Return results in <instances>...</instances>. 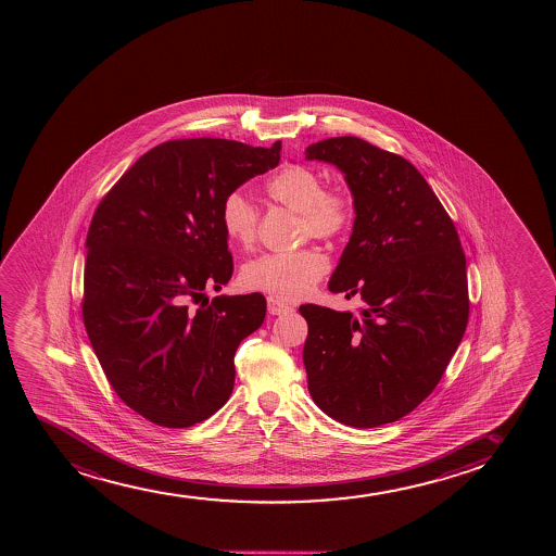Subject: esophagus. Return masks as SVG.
Wrapping results in <instances>:
<instances>
[{
  "instance_id": "1",
  "label": "esophagus",
  "mask_w": 556,
  "mask_h": 556,
  "mask_svg": "<svg viewBox=\"0 0 556 556\" xmlns=\"http://www.w3.org/2000/svg\"><path fill=\"white\" fill-rule=\"evenodd\" d=\"M267 307L270 315H283V313L293 312V307L283 304V302L278 301V299H273V296H268Z\"/></svg>"
}]
</instances>
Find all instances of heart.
Returning <instances> with one entry per match:
<instances>
[{"label":"heart","mask_w":556,"mask_h":556,"mask_svg":"<svg viewBox=\"0 0 556 556\" xmlns=\"http://www.w3.org/2000/svg\"><path fill=\"white\" fill-rule=\"evenodd\" d=\"M270 199L301 213L304 236L332 239L349 230L352 200L341 191H325L319 174L307 166H286L267 184ZM220 224L231 244L250 249L257 237V211L241 192H231L220 205ZM328 260L317 250L293 254H265L247 263L244 288L262 291L280 301H301L326 275Z\"/></svg>","instance_id":"heart-1"}]
</instances>
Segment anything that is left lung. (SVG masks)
Segmentation results:
<instances>
[{
    "label": "left lung",
    "instance_id": "1",
    "mask_svg": "<svg viewBox=\"0 0 556 556\" xmlns=\"http://www.w3.org/2000/svg\"><path fill=\"white\" fill-rule=\"evenodd\" d=\"M345 174L354 226L328 281L357 294L359 315L304 304V367L313 403L372 428L414 412L440 382L469 319L458 231L412 163L357 137L306 148Z\"/></svg>",
    "mask_w": 556,
    "mask_h": 556
}]
</instances>
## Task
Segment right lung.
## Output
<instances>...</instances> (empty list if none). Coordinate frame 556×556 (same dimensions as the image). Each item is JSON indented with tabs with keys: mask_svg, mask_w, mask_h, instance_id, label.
<instances>
[{
	"mask_svg": "<svg viewBox=\"0 0 556 556\" xmlns=\"http://www.w3.org/2000/svg\"><path fill=\"white\" fill-rule=\"evenodd\" d=\"M281 142H163L137 160L87 233L84 323L129 408L160 427L202 422L230 399L237 346L265 319L260 293L215 296L233 273L220 205L280 163Z\"/></svg>",
	"mask_w": 556,
	"mask_h": 556,
	"instance_id": "1",
	"label": "right lung"
}]
</instances>
